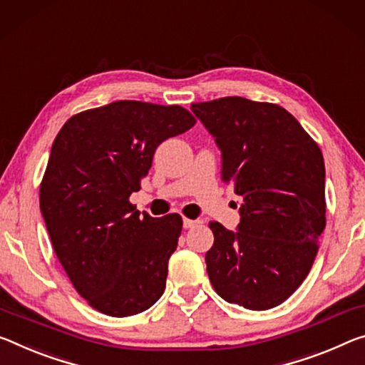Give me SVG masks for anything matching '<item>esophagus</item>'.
Here are the masks:
<instances>
[{"label":"esophagus","mask_w":365,"mask_h":365,"mask_svg":"<svg viewBox=\"0 0 365 365\" xmlns=\"http://www.w3.org/2000/svg\"><path fill=\"white\" fill-rule=\"evenodd\" d=\"M201 221H198V219H188V217H183V227L185 229H192L195 227V225H198Z\"/></svg>","instance_id":"34e87169"}]
</instances>
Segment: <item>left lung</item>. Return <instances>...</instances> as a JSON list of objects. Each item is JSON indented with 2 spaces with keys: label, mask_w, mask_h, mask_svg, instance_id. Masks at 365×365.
<instances>
[{
  "label": "left lung",
  "mask_w": 365,
  "mask_h": 365,
  "mask_svg": "<svg viewBox=\"0 0 365 365\" xmlns=\"http://www.w3.org/2000/svg\"><path fill=\"white\" fill-rule=\"evenodd\" d=\"M192 110L221 149L222 182L244 198L235 232L210 222L207 276L227 302L273 309L307 277L325 229L320 148L276 103L222 97Z\"/></svg>",
  "instance_id": "obj_1"
}]
</instances>
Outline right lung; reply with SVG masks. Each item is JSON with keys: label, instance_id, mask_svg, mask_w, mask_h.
Masks as SVG:
<instances>
[{"label": "right lung", "instance_id": "1", "mask_svg": "<svg viewBox=\"0 0 365 365\" xmlns=\"http://www.w3.org/2000/svg\"><path fill=\"white\" fill-rule=\"evenodd\" d=\"M195 123L180 106L117 101L73 115L56 135L40 211L63 269L92 309L130 317L164 294L182 216L140 214L130 195L159 144Z\"/></svg>", "mask_w": 365, "mask_h": 365}]
</instances>
